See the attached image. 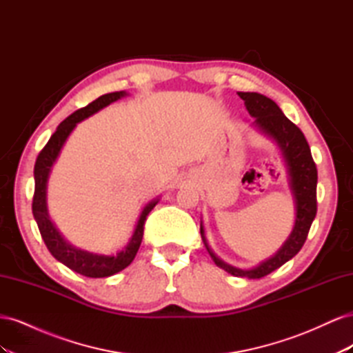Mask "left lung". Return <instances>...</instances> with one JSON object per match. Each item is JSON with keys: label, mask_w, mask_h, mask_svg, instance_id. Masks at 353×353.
<instances>
[{"label": "left lung", "mask_w": 353, "mask_h": 353, "mask_svg": "<svg viewBox=\"0 0 353 353\" xmlns=\"http://www.w3.org/2000/svg\"><path fill=\"white\" fill-rule=\"evenodd\" d=\"M240 99L244 100L245 109L256 117L254 123L261 130L271 135L274 140L281 147L284 159L290 174V185L296 199V222L290 237L284 243L283 248L276 252L271 259L265 261L253 270L243 271L234 268L218 259L205 239V232L200 225L201 239L205 241L206 249L212 259L218 266L225 270L228 274L236 276H248V279H262V276L271 274L276 268H280L287 261H290L293 256L299 253L307 239L309 228L312 225V221L316 215V165L311 154V148L306 141L303 132L290 121L287 119L281 109L275 101L265 97L258 92H239Z\"/></svg>", "instance_id": "obj_1"}]
</instances>
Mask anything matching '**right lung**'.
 Returning a JSON list of instances; mask_svg holds the SVG:
<instances>
[{
  "instance_id": "1",
  "label": "right lung",
  "mask_w": 353,
  "mask_h": 353,
  "mask_svg": "<svg viewBox=\"0 0 353 353\" xmlns=\"http://www.w3.org/2000/svg\"><path fill=\"white\" fill-rule=\"evenodd\" d=\"M123 95H125L123 91L104 94L97 100H94L88 105H85V108L73 112L69 117H66V119L57 126V131L51 135L46 147L39 152L35 162V169H34L35 191H34V199H32V213H34V218L38 223L42 240H44L50 253L54 256L59 262L66 265L68 268H70L74 272L90 276V279H103V276H110L116 272L125 270L126 266L134 261L143 240L145 218L148 213L152 212V209L157 205V200L148 203V205L144 208L140 221H138V225L134 231V236L130 244H128L122 252L116 253L113 256L94 254L70 245L56 230L54 223L50 221L48 212H47V201H46L47 179H48V174L52 163L56 162L63 144H65L66 138L73 131V128L77 126V123L87 119L88 116L97 113L99 110L105 108V105H109L110 103L119 100L121 97H123Z\"/></svg>"
}]
</instances>
